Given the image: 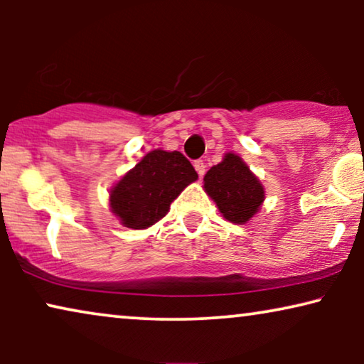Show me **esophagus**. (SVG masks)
<instances>
[{
    "instance_id": "obj_1",
    "label": "esophagus",
    "mask_w": 364,
    "mask_h": 364,
    "mask_svg": "<svg viewBox=\"0 0 364 364\" xmlns=\"http://www.w3.org/2000/svg\"><path fill=\"white\" fill-rule=\"evenodd\" d=\"M193 167H196V171H197L198 176L203 177V173H205V162H203V161H196V162H193Z\"/></svg>"
}]
</instances>
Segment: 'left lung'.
Returning a JSON list of instances; mask_svg holds the SVG:
<instances>
[{
	"instance_id": "1",
	"label": "left lung",
	"mask_w": 364,
	"mask_h": 364,
	"mask_svg": "<svg viewBox=\"0 0 364 364\" xmlns=\"http://www.w3.org/2000/svg\"><path fill=\"white\" fill-rule=\"evenodd\" d=\"M203 182L205 192L232 223L250 220L265 198L260 181L235 154H227L220 164L205 173Z\"/></svg>"
}]
</instances>
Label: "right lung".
I'll return each mask as SVG.
<instances>
[{"label": "right lung", "instance_id": "right-lung-1", "mask_svg": "<svg viewBox=\"0 0 364 364\" xmlns=\"http://www.w3.org/2000/svg\"><path fill=\"white\" fill-rule=\"evenodd\" d=\"M197 177L183 154L152 151L112 188L111 210L124 227L147 228L166 217L176 197Z\"/></svg>", "mask_w": 364, "mask_h": 364}]
</instances>
